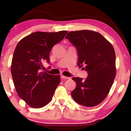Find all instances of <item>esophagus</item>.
Segmentation results:
<instances>
[{
	"label": "esophagus",
	"instance_id": "1",
	"mask_svg": "<svg viewBox=\"0 0 131 131\" xmlns=\"http://www.w3.org/2000/svg\"><path fill=\"white\" fill-rule=\"evenodd\" d=\"M61 78L62 79H70V78H69V77H66V76H64L63 75H61Z\"/></svg>",
	"mask_w": 131,
	"mask_h": 131
}]
</instances>
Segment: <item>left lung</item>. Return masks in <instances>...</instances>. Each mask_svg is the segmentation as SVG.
<instances>
[{"instance_id":"left-lung-1","label":"left lung","mask_w":131,"mask_h":131,"mask_svg":"<svg viewBox=\"0 0 131 131\" xmlns=\"http://www.w3.org/2000/svg\"><path fill=\"white\" fill-rule=\"evenodd\" d=\"M66 39L76 48L78 66L88 74L85 80L72 78L76 87L71 96L83 106H95L106 98L115 78L114 48L101 34L90 30L70 31Z\"/></svg>"}]
</instances>
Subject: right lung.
Masks as SVG:
<instances>
[{"label":"right lung","mask_w":131,"mask_h":131,"mask_svg":"<svg viewBox=\"0 0 131 131\" xmlns=\"http://www.w3.org/2000/svg\"><path fill=\"white\" fill-rule=\"evenodd\" d=\"M67 31L35 32L21 39L12 57L11 74L18 96L33 108H41L52 98L60 83V75L42 71L43 62L49 63V53Z\"/></svg>","instance_id":"right-lung-1"}]
</instances>
